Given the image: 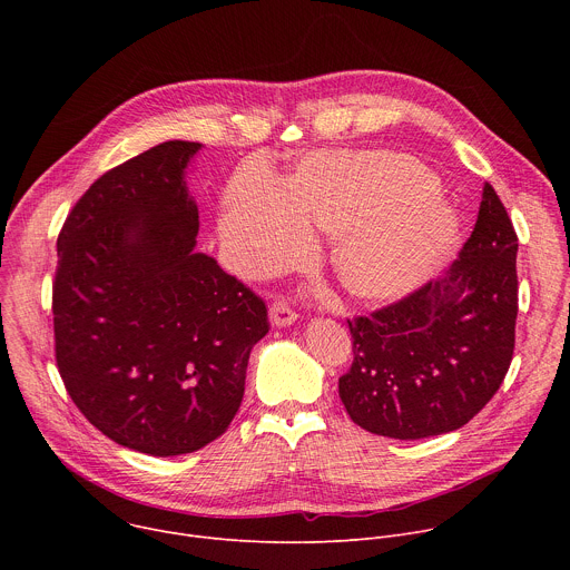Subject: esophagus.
Masks as SVG:
<instances>
[{
    "label": "esophagus",
    "instance_id": "esophagus-1",
    "mask_svg": "<svg viewBox=\"0 0 570 570\" xmlns=\"http://www.w3.org/2000/svg\"><path fill=\"white\" fill-rule=\"evenodd\" d=\"M271 324L273 327H288L297 320V313L293 308H288L284 302H273L271 304Z\"/></svg>",
    "mask_w": 570,
    "mask_h": 570
}]
</instances>
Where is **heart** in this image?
Here are the masks:
<instances>
[{"instance_id": "heart-1", "label": "heart", "mask_w": 570, "mask_h": 570, "mask_svg": "<svg viewBox=\"0 0 570 570\" xmlns=\"http://www.w3.org/2000/svg\"><path fill=\"white\" fill-rule=\"evenodd\" d=\"M440 191V178L403 153H315L279 185L229 180L218 238L240 275L266 277L302 259L308 229H320L334 236L332 268L352 297L394 299L458 246L460 218Z\"/></svg>"}]
</instances>
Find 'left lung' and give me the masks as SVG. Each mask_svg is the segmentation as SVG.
<instances>
[{"mask_svg": "<svg viewBox=\"0 0 570 570\" xmlns=\"http://www.w3.org/2000/svg\"><path fill=\"white\" fill-rule=\"evenodd\" d=\"M519 238L484 183L478 220L449 271L350 322L354 363L338 379L361 429L422 440L458 431L501 387L514 354Z\"/></svg>", "mask_w": 570, "mask_h": 570, "instance_id": "obj_1", "label": "left lung"}]
</instances>
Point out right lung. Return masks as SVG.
Wrapping results in <instances>:
<instances>
[{
	"label": "right lung",
	"instance_id": "add662e5",
	"mask_svg": "<svg viewBox=\"0 0 570 570\" xmlns=\"http://www.w3.org/2000/svg\"><path fill=\"white\" fill-rule=\"evenodd\" d=\"M200 148L174 139L124 161L80 196L58 234L62 383L104 435L157 458L227 431L250 352L268 334L264 299L196 253L185 174Z\"/></svg>",
	"mask_w": 570,
	"mask_h": 570
}]
</instances>
